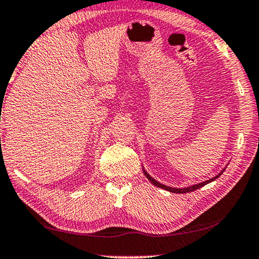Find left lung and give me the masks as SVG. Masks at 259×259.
<instances>
[{
  "mask_svg": "<svg viewBox=\"0 0 259 259\" xmlns=\"http://www.w3.org/2000/svg\"><path fill=\"white\" fill-rule=\"evenodd\" d=\"M143 172H144V175H145L146 178H148L150 181H151V183L154 185V186H157V187H160V188H164V190H166V191H168V192H172V193H178V194H179V193H190V192H193V191L198 190V188H200V187L204 186V185H207L208 183H210V181L215 180L216 178H219V177L221 176V173H222L223 171H222L221 173H220L219 176L214 177L213 179H210V180H207V181H203V183H201V184H198V185H193V186H190V187H185V188H173V187L165 186V185L160 184V183H158V181L154 180L151 176H149L148 173L145 172V169H143Z\"/></svg>",
  "mask_w": 259,
  "mask_h": 259,
  "instance_id": "1",
  "label": "left lung"
}]
</instances>
